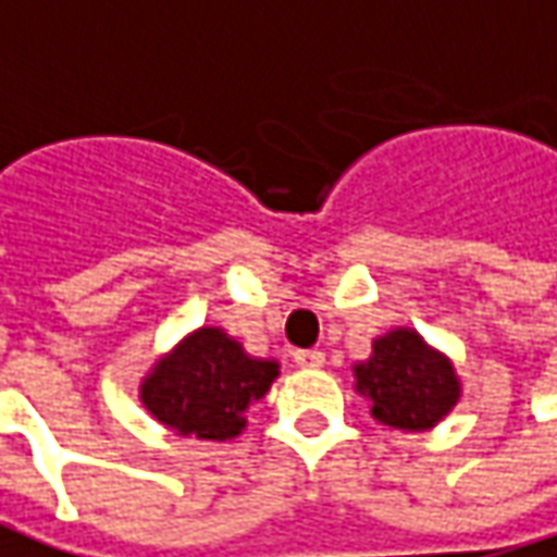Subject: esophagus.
<instances>
[{
  "label": "esophagus",
  "mask_w": 557,
  "mask_h": 557,
  "mask_svg": "<svg viewBox=\"0 0 557 557\" xmlns=\"http://www.w3.org/2000/svg\"><path fill=\"white\" fill-rule=\"evenodd\" d=\"M293 357H296L298 367H305V370H320L326 363V355L320 348H305V351H296Z\"/></svg>",
  "instance_id": "esophagus-1"
}]
</instances>
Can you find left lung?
<instances>
[{"mask_svg": "<svg viewBox=\"0 0 557 557\" xmlns=\"http://www.w3.org/2000/svg\"><path fill=\"white\" fill-rule=\"evenodd\" d=\"M355 388L370 397L375 422L400 432L434 429L462 397L450 357L410 326L375 338L373 355L355 363Z\"/></svg>", "mask_w": 557, "mask_h": 557, "instance_id": "1", "label": "left lung"}]
</instances>
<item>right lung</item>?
<instances>
[{"mask_svg": "<svg viewBox=\"0 0 557 557\" xmlns=\"http://www.w3.org/2000/svg\"><path fill=\"white\" fill-rule=\"evenodd\" d=\"M277 375V360L249 357L221 326H200L150 367L138 397L169 432L231 441L246 429V410Z\"/></svg>", "mask_w": 557, "mask_h": 557, "instance_id": "obj_1", "label": "right lung"}]
</instances>
